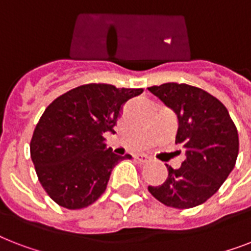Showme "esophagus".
<instances>
[{
  "label": "esophagus",
  "instance_id": "1",
  "mask_svg": "<svg viewBox=\"0 0 251 251\" xmlns=\"http://www.w3.org/2000/svg\"><path fill=\"white\" fill-rule=\"evenodd\" d=\"M134 159L137 161H139V163H142V164H145V163H149L150 161V157L146 156V155H135Z\"/></svg>",
  "mask_w": 251,
  "mask_h": 251
}]
</instances>
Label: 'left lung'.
<instances>
[{"label":"left lung","mask_w":251,"mask_h":251,"mask_svg":"<svg viewBox=\"0 0 251 251\" xmlns=\"http://www.w3.org/2000/svg\"><path fill=\"white\" fill-rule=\"evenodd\" d=\"M165 106L175 112L178 130L176 143L185 149V160L149 191L163 204L191 208L204 203L233 171L238 155V133L222 101L198 87L164 83L149 87Z\"/></svg>","instance_id":"8db88e82"}]
</instances>
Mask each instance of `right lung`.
<instances>
[{"instance_id":"right-lung-1","label":"right lung","mask_w":251,"mask_h":251,"mask_svg":"<svg viewBox=\"0 0 251 251\" xmlns=\"http://www.w3.org/2000/svg\"><path fill=\"white\" fill-rule=\"evenodd\" d=\"M142 88L90 83L61 95L49 104L33 131L29 151L41 186L69 210L90 206L105 191L110 173L130 155L106 149L104 134L129 99Z\"/></svg>"}]
</instances>
